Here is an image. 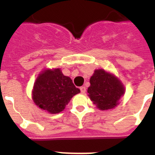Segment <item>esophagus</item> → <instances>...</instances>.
Masks as SVG:
<instances>
[{"mask_svg": "<svg viewBox=\"0 0 155 155\" xmlns=\"http://www.w3.org/2000/svg\"><path fill=\"white\" fill-rule=\"evenodd\" d=\"M80 92H81V93H85V92H86V87H84V86H82V87H80Z\"/></svg>", "mask_w": 155, "mask_h": 155, "instance_id": "1", "label": "esophagus"}]
</instances>
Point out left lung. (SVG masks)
<instances>
[{"mask_svg":"<svg viewBox=\"0 0 155 155\" xmlns=\"http://www.w3.org/2000/svg\"><path fill=\"white\" fill-rule=\"evenodd\" d=\"M90 84L87 89L88 96L101 110L114 108L125 92L121 83L103 69L95 71L90 79Z\"/></svg>","mask_w":155,"mask_h":155,"instance_id":"1","label":"left lung"}]
</instances>
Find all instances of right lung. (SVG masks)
Returning <instances> with one entry per match:
<instances>
[{"mask_svg": "<svg viewBox=\"0 0 155 155\" xmlns=\"http://www.w3.org/2000/svg\"><path fill=\"white\" fill-rule=\"evenodd\" d=\"M70 77L60 69L46 70L38 75L33 90L36 105L50 113H58L65 108L73 96L80 93Z\"/></svg>", "mask_w": 155, "mask_h": 155, "instance_id": "1", "label": "right lung"}]
</instances>
